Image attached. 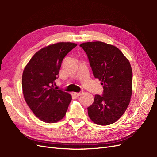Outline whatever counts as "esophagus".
I'll list each match as a JSON object with an SVG mask.
<instances>
[{"mask_svg": "<svg viewBox=\"0 0 157 157\" xmlns=\"http://www.w3.org/2000/svg\"><path fill=\"white\" fill-rule=\"evenodd\" d=\"M71 94H72V96H74L75 97H79L80 95L82 94V93H77V92H72L71 93Z\"/></svg>", "mask_w": 157, "mask_h": 157, "instance_id": "obj_1", "label": "esophagus"}]
</instances>
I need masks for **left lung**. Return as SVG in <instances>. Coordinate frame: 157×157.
Here are the masks:
<instances>
[{"mask_svg":"<svg viewBox=\"0 0 157 157\" xmlns=\"http://www.w3.org/2000/svg\"><path fill=\"white\" fill-rule=\"evenodd\" d=\"M86 52L95 78L102 82L103 96L96 95L88 107L90 119L102 126L117 121L126 111L132 94L130 61L116 46L101 41L80 45Z\"/></svg>","mask_w":157,"mask_h":157,"instance_id":"1","label":"left lung"}]
</instances>
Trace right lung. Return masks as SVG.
Listing matches in <instances>:
<instances>
[{
  "mask_svg": "<svg viewBox=\"0 0 157 157\" xmlns=\"http://www.w3.org/2000/svg\"><path fill=\"white\" fill-rule=\"evenodd\" d=\"M77 44L58 42L39 50L23 70L22 90L25 100L42 121L54 123L65 117L72 99L71 95L54 88L63 58Z\"/></svg>",
  "mask_w": 157,
  "mask_h": 157,
  "instance_id": "add662e5",
  "label": "right lung"
}]
</instances>
